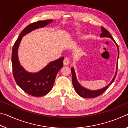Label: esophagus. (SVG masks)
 <instances>
[{"mask_svg": "<svg viewBox=\"0 0 128 128\" xmlns=\"http://www.w3.org/2000/svg\"><path fill=\"white\" fill-rule=\"evenodd\" d=\"M69 64V60L68 58H64V65L65 66H68V65Z\"/></svg>", "mask_w": 128, "mask_h": 128, "instance_id": "obj_1", "label": "esophagus"}]
</instances>
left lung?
I'll use <instances>...</instances> for the list:
<instances>
[{
  "instance_id": "left-lung-1",
  "label": "left lung",
  "mask_w": 128,
  "mask_h": 128,
  "mask_svg": "<svg viewBox=\"0 0 128 128\" xmlns=\"http://www.w3.org/2000/svg\"><path fill=\"white\" fill-rule=\"evenodd\" d=\"M101 29H102V33L100 34L101 37L111 38L112 40H113L114 42H115L117 47H118V58L119 48H118V44L116 43L115 40H114V39L113 38V37H112V36L111 35V34H110L109 32H108L107 30H106L105 28H104L103 27H101ZM71 72H72V74L73 85V86H74V89L76 91L77 94H78L80 96L83 97V98H95V97L98 96H99V95H100L101 94H102L105 91H106V90H107L108 88H109V86L111 85L112 83H113V82L114 80V79H115V77L116 76L117 72H118V64H117V70H116V74H115V75H114V78L112 79V81L110 82L109 85H107L106 87L102 88V89L95 90V91H92V90L86 89V88H83L82 86L80 85V84L78 82L77 80L74 69H73V68H72H72H71Z\"/></svg>"
}]
</instances>
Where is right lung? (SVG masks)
I'll return each instance as SVG.
<instances>
[{"mask_svg":"<svg viewBox=\"0 0 128 128\" xmlns=\"http://www.w3.org/2000/svg\"><path fill=\"white\" fill-rule=\"evenodd\" d=\"M52 21V20H46L30 24L21 32L13 46L12 64L13 75L15 81L24 92L33 96H44L50 92L57 73L63 66L64 57L51 62L38 73H31L26 72L20 66L17 51L23 36L32 30L45 26Z\"/></svg>","mask_w":128,"mask_h":128,"instance_id":"1","label":"right lung"}]
</instances>
